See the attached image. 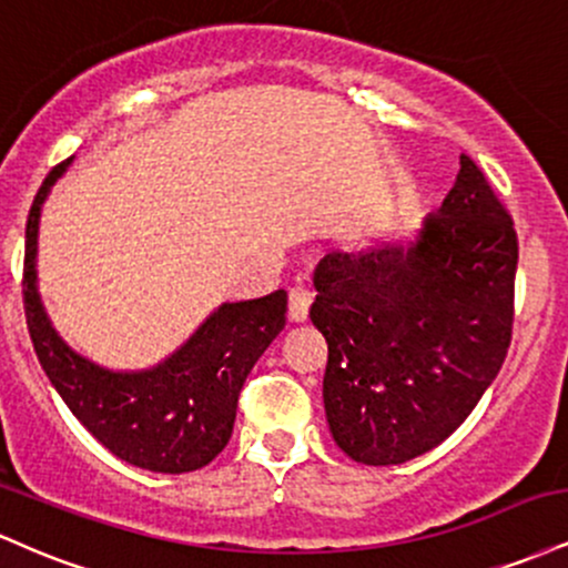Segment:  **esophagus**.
Masks as SVG:
<instances>
[{"label":"esophagus","instance_id":"esophagus-1","mask_svg":"<svg viewBox=\"0 0 568 568\" xmlns=\"http://www.w3.org/2000/svg\"><path fill=\"white\" fill-rule=\"evenodd\" d=\"M310 306H312V293L302 288H291L288 293V317L291 323H304L306 315H310Z\"/></svg>","mask_w":568,"mask_h":568}]
</instances>
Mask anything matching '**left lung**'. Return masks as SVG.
<instances>
[{"label": "left lung", "mask_w": 568, "mask_h": 568, "mask_svg": "<svg viewBox=\"0 0 568 568\" xmlns=\"http://www.w3.org/2000/svg\"><path fill=\"white\" fill-rule=\"evenodd\" d=\"M459 165L414 243L336 251L315 270L325 416L361 465H403L440 446L510 347L518 234L484 171L467 154Z\"/></svg>", "instance_id": "left-lung-1"}]
</instances>
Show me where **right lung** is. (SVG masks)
Returning a JSON list of instances; mask_svg holds the SVG:
<instances>
[{"instance_id":"add662e5","label":"right lung","mask_w":568,"mask_h":568,"mask_svg":"<svg viewBox=\"0 0 568 568\" xmlns=\"http://www.w3.org/2000/svg\"><path fill=\"white\" fill-rule=\"evenodd\" d=\"M69 162L48 173L26 221L23 310L39 363L71 414L114 456L152 473L200 470L230 443L240 389L285 328L288 293L221 304L154 368L109 371L88 361L58 336L37 291L39 211Z\"/></svg>"}]
</instances>
